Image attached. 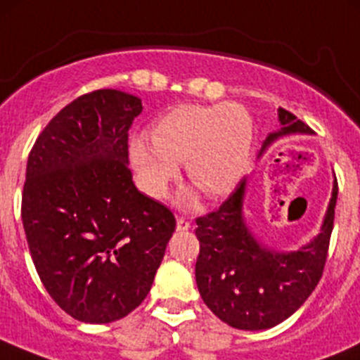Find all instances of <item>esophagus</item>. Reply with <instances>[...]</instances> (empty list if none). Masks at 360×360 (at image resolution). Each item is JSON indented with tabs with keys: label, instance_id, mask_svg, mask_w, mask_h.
Masks as SVG:
<instances>
[{
	"label": "esophagus",
	"instance_id": "esophagus-1",
	"mask_svg": "<svg viewBox=\"0 0 360 360\" xmlns=\"http://www.w3.org/2000/svg\"><path fill=\"white\" fill-rule=\"evenodd\" d=\"M176 228H177V231H188L191 228V224H190V221L184 219V217H177Z\"/></svg>",
	"mask_w": 360,
	"mask_h": 360
}]
</instances>
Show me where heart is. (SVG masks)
I'll list each match as a JSON object with an SVG mask.
<instances>
[{
	"label": "heart",
	"mask_w": 360,
	"mask_h": 360,
	"mask_svg": "<svg viewBox=\"0 0 360 360\" xmlns=\"http://www.w3.org/2000/svg\"><path fill=\"white\" fill-rule=\"evenodd\" d=\"M254 125L238 104H184L170 110L153 127L151 137L130 139V163L150 197L163 198L179 174L186 176L210 200L228 197L248 170ZM181 202H193L188 193Z\"/></svg>",
	"instance_id": "obj_1"
}]
</instances>
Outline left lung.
<instances>
[{
	"instance_id": "obj_1",
	"label": "left lung",
	"mask_w": 360,
	"mask_h": 360,
	"mask_svg": "<svg viewBox=\"0 0 360 360\" xmlns=\"http://www.w3.org/2000/svg\"><path fill=\"white\" fill-rule=\"evenodd\" d=\"M281 127L268 134L257 158L282 137L311 136L314 130L292 112L278 110ZM248 177L228 200L197 219L200 254L195 278L203 303L228 326L244 331L270 329L289 319L319 284L328 257L338 198L336 177L321 231L294 250L268 248L245 217Z\"/></svg>"
}]
</instances>
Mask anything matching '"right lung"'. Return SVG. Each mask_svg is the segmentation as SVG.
I'll return each mask as SVG.
<instances>
[{"label":"right lung","mask_w":360,"mask_h":360,"mask_svg":"<svg viewBox=\"0 0 360 360\" xmlns=\"http://www.w3.org/2000/svg\"><path fill=\"white\" fill-rule=\"evenodd\" d=\"M141 111L122 90L86 94L53 116L27 158L22 224L36 271L53 301L89 324L143 303L176 228L132 181L127 141Z\"/></svg>","instance_id":"1"}]
</instances>
